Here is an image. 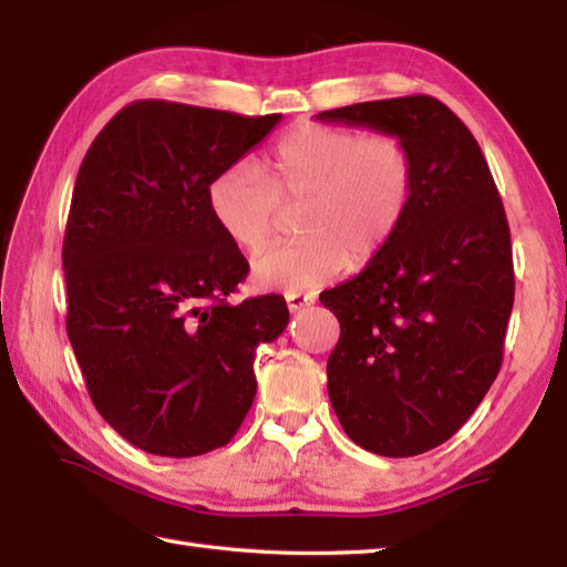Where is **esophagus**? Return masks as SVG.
<instances>
[{
	"label": "esophagus",
	"mask_w": 567,
	"mask_h": 567,
	"mask_svg": "<svg viewBox=\"0 0 567 567\" xmlns=\"http://www.w3.org/2000/svg\"><path fill=\"white\" fill-rule=\"evenodd\" d=\"M285 299H287V307H290V311H299V309H305V307L315 302V297H311V295H299V292L285 295Z\"/></svg>",
	"instance_id": "obj_1"
}]
</instances>
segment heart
Listing matches in <instances>:
<instances>
[{"instance_id": "b5f03b06", "label": "heart", "mask_w": 567, "mask_h": 567, "mask_svg": "<svg viewBox=\"0 0 567 567\" xmlns=\"http://www.w3.org/2000/svg\"><path fill=\"white\" fill-rule=\"evenodd\" d=\"M416 187V163L406 138L390 131L302 124L277 141L268 173L248 163L228 165L212 179L207 202L221 234L256 250L272 234L280 204L305 202L295 244L260 248L252 280L268 290L311 292L375 260L400 231Z\"/></svg>"}]
</instances>
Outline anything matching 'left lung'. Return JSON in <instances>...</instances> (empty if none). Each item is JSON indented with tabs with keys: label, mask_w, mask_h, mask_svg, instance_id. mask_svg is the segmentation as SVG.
<instances>
[{
	"label": "left lung",
	"mask_w": 567,
	"mask_h": 567,
	"mask_svg": "<svg viewBox=\"0 0 567 567\" xmlns=\"http://www.w3.org/2000/svg\"><path fill=\"white\" fill-rule=\"evenodd\" d=\"M406 138L416 187L392 244L321 305L341 323L329 400L370 453L409 457L461 429L502 368L514 305L507 214L475 136L429 94L317 114Z\"/></svg>",
	"instance_id": "8db88e82"
}]
</instances>
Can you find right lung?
<instances>
[{
  "label": "right lung",
  "mask_w": 567,
  "mask_h": 567,
  "mask_svg": "<svg viewBox=\"0 0 567 567\" xmlns=\"http://www.w3.org/2000/svg\"><path fill=\"white\" fill-rule=\"evenodd\" d=\"M280 116L141 100L80 165L63 240L68 339L97 412L141 451L192 457L231 441L256 396V348L290 321L280 295L226 302L248 260L207 202Z\"/></svg>",
  "instance_id": "obj_1"
}]
</instances>
